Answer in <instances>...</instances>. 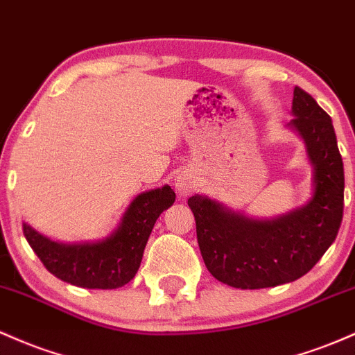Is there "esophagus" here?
<instances>
[{
  "label": "esophagus",
  "instance_id": "obj_1",
  "mask_svg": "<svg viewBox=\"0 0 355 355\" xmlns=\"http://www.w3.org/2000/svg\"><path fill=\"white\" fill-rule=\"evenodd\" d=\"M174 188H176V193L179 196L188 198L189 194H193L196 191V178L188 169L181 171L176 179H174Z\"/></svg>",
  "mask_w": 355,
  "mask_h": 355
}]
</instances>
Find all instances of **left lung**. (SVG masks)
<instances>
[{"label": "left lung", "instance_id": "obj_1", "mask_svg": "<svg viewBox=\"0 0 355 355\" xmlns=\"http://www.w3.org/2000/svg\"><path fill=\"white\" fill-rule=\"evenodd\" d=\"M292 115L288 127L304 141L312 166V198L304 206L260 220L201 194L188 199L202 260L221 284L257 290L295 282L336 240L344 213V162L332 119L300 87L293 89Z\"/></svg>", "mask_w": 355, "mask_h": 355}]
</instances>
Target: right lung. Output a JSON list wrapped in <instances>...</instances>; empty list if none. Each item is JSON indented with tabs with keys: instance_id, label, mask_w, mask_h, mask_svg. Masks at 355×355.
<instances>
[{
	"instance_id": "right-lung-1",
	"label": "right lung",
	"mask_w": 355,
	"mask_h": 355,
	"mask_svg": "<svg viewBox=\"0 0 355 355\" xmlns=\"http://www.w3.org/2000/svg\"><path fill=\"white\" fill-rule=\"evenodd\" d=\"M174 199L176 193L167 184L144 191L127 206L117 228L97 241H55L28 223H23V234L45 268L60 280L83 288H119L135 277L150 231Z\"/></svg>"
}]
</instances>
